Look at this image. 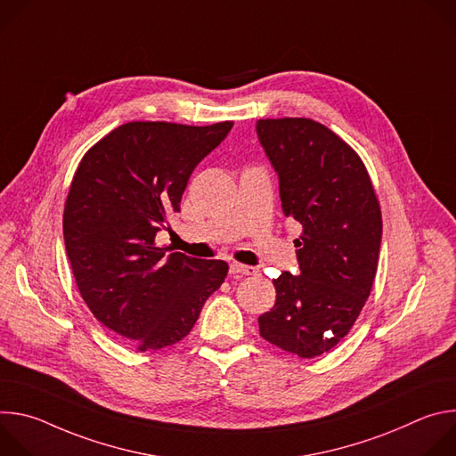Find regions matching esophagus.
<instances>
[{"mask_svg": "<svg viewBox=\"0 0 456 456\" xmlns=\"http://www.w3.org/2000/svg\"><path fill=\"white\" fill-rule=\"evenodd\" d=\"M257 271L254 267L243 265V264H231V274H245V276H252Z\"/></svg>", "mask_w": 456, "mask_h": 456, "instance_id": "esophagus-1", "label": "esophagus"}]
</instances>
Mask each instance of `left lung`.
<instances>
[{"label": "left lung", "mask_w": 456, "mask_h": 456, "mask_svg": "<svg viewBox=\"0 0 456 456\" xmlns=\"http://www.w3.org/2000/svg\"><path fill=\"white\" fill-rule=\"evenodd\" d=\"M257 139L280 178L281 209L301 224L299 276L274 280L259 336L299 355L332 350L354 327L375 280L382 216L361 157L312 118H259Z\"/></svg>", "instance_id": "1"}]
</instances>
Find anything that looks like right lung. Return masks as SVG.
Returning <instances> with one entry per match:
<instances>
[{
    "instance_id": "right-lung-1",
    "label": "right lung",
    "mask_w": 456,
    "mask_h": 456,
    "mask_svg": "<svg viewBox=\"0 0 456 456\" xmlns=\"http://www.w3.org/2000/svg\"><path fill=\"white\" fill-rule=\"evenodd\" d=\"M232 122H127L83 157L62 215L81 297L108 330L137 350L183 339L220 289L222 259L167 254L157 232L180 211L187 180Z\"/></svg>"
}]
</instances>
